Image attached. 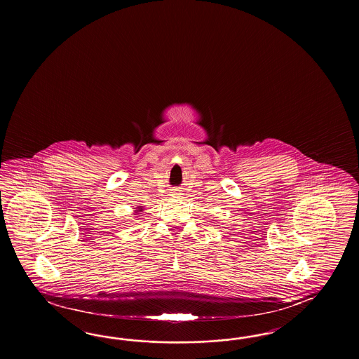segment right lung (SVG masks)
I'll use <instances>...</instances> for the list:
<instances>
[{"label":"right lung","instance_id":"right-lung-1","mask_svg":"<svg viewBox=\"0 0 359 359\" xmlns=\"http://www.w3.org/2000/svg\"><path fill=\"white\" fill-rule=\"evenodd\" d=\"M140 209H141V208H140Z\"/></svg>","mask_w":359,"mask_h":359}]
</instances>
